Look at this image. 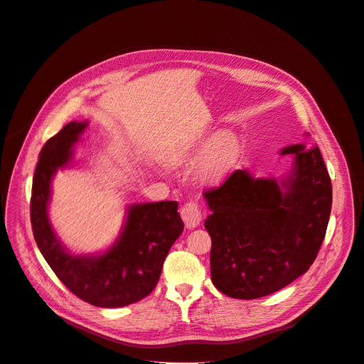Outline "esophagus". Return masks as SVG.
I'll use <instances>...</instances> for the list:
<instances>
[{
  "label": "esophagus",
  "instance_id": "esophagus-1",
  "mask_svg": "<svg viewBox=\"0 0 364 364\" xmlns=\"http://www.w3.org/2000/svg\"><path fill=\"white\" fill-rule=\"evenodd\" d=\"M181 217L183 220L185 226L188 229H193V228H197L200 225L202 222V211L199 205H197L196 202L190 200L186 202L182 208H181Z\"/></svg>",
  "mask_w": 364,
  "mask_h": 364
}]
</instances>
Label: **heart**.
<instances>
[{
	"label": "heart",
	"instance_id": "b5f03b06",
	"mask_svg": "<svg viewBox=\"0 0 364 364\" xmlns=\"http://www.w3.org/2000/svg\"><path fill=\"white\" fill-rule=\"evenodd\" d=\"M240 156V141L229 132H206V134L186 139L171 146L164 153V162L168 167H183L196 164L194 176L200 183L217 182L232 170Z\"/></svg>",
	"mask_w": 364,
	"mask_h": 364
}]
</instances>
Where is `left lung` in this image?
I'll use <instances>...</instances> for the list:
<instances>
[{
	"instance_id": "8db88e82",
	"label": "left lung",
	"mask_w": 364,
	"mask_h": 364,
	"mask_svg": "<svg viewBox=\"0 0 364 364\" xmlns=\"http://www.w3.org/2000/svg\"><path fill=\"white\" fill-rule=\"evenodd\" d=\"M293 167L279 181L237 170L203 193L211 235V279L234 299L284 289L314 262L325 238L333 186L317 146L281 150Z\"/></svg>"
}]
</instances>
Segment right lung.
<instances>
[{
	"mask_svg": "<svg viewBox=\"0 0 364 364\" xmlns=\"http://www.w3.org/2000/svg\"><path fill=\"white\" fill-rule=\"evenodd\" d=\"M87 121H71L47 141L33 176L30 218L33 235L48 266L82 301L118 308L149 296L161 277L164 259L183 230L178 202L132 203L114 245L100 253L75 255L62 245L48 217L51 181L73 161V147Z\"/></svg>",
	"mask_w": 364,
	"mask_h": 364,
	"instance_id": "1",
	"label": "right lung"
}]
</instances>
